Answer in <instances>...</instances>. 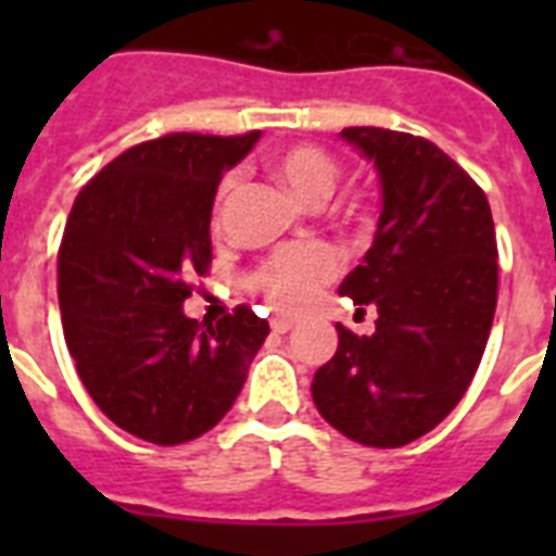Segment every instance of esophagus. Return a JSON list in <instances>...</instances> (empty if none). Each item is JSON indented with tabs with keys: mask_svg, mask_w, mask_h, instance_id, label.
I'll return each mask as SVG.
<instances>
[{
	"mask_svg": "<svg viewBox=\"0 0 556 556\" xmlns=\"http://www.w3.org/2000/svg\"><path fill=\"white\" fill-rule=\"evenodd\" d=\"M269 326H273L275 333H287V331H292L294 320L292 317H273V323H269Z\"/></svg>",
	"mask_w": 556,
	"mask_h": 556,
	"instance_id": "1",
	"label": "esophagus"
}]
</instances>
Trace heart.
Returning <instances> with one entry per match:
<instances>
[{"instance_id":"heart-1","label":"heart","mask_w":556,"mask_h":556,"mask_svg":"<svg viewBox=\"0 0 556 556\" xmlns=\"http://www.w3.org/2000/svg\"><path fill=\"white\" fill-rule=\"evenodd\" d=\"M273 172L289 186L294 198L306 205L326 203L339 184L337 161L326 150L312 144L287 147L283 152H278L273 159ZM230 189L233 184L228 180L219 191V200H228ZM339 267H342L339 253L326 244L289 248L264 264L258 283L273 306H278L281 312H301L317 298L320 283L331 281L339 273Z\"/></svg>"}]
</instances>
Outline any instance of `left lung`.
Wrapping results in <instances>:
<instances>
[{
	"mask_svg": "<svg viewBox=\"0 0 556 556\" xmlns=\"http://www.w3.org/2000/svg\"><path fill=\"white\" fill-rule=\"evenodd\" d=\"M372 161L381 186L376 236L339 283L376 306L372 337L337 326L314 372L317 412L370 448H401L443 424L476 376L498 298V248L484 191L437 144L384 127L339 132Z\"/></svg>",
	"mask_w": 556,
	"mask_h": 556,
	"instance_id": "obj_1",
	"label": "left lung"
}]
</instances>
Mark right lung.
I'll use <instances>...</instances> for the list:
<instances>
[{
  "label": "right lung",
  "instance_id": "obj_1",
  "mask_svg": "<svg viewBox=\"0 0 556 556\" xmlns=\"http://www.w3.org/2000/svg\"><path fill=\"white\" fill-rule=\"evenodd\" d=\"M244 136L169 132L130 147L77 194L58 253L63 337L108 420L155 445L198 440L233 406L267 320L186 317L211 264V208Z\"/></svg>",
  "mask_w": 556,
  "mask_h": 556
}]
</instances>
